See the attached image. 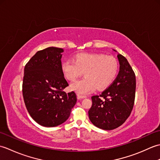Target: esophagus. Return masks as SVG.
I'll return each instance as SVG.
<instances>
[{"label":"esophagus","instance_id":"obj_1","mask_svg":"<svg viewBox=\"0 0 160 160\" xmlns=\"http://www.w3.org/2000/svg\"><path fill=\"white\" fill-rule=\"evenodd\" d=\"M77 96H78V99H82V98H87V96H84V95H82V94H80V93H78V94L77 95Z\"/></svg>","mask_w":160,"mask_h":160}]
</instances>
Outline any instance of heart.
<instances>
[{
	"label": "heart",
	"instance_id": "obj_1",
	"mask_svg": "<svg viewBox=\"0 0 160 160\" xmlns=\"http://www.w3.org/2000/svg\"><path fill=\"white\" fill-rule=\"evenodd\" d=\"M62 71L67 80H73L84 72V77L71 84V89L81 94L97 89H104L113 82L118 72V62L113 57L100 53H81L74 61L62 63Z\"/></svg>",
	"mask_w": 160,
	"mask_h": 160
}]
</instances>
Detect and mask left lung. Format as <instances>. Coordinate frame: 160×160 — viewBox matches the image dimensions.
<instances>
[{
    "label": "left lung",
    "instance_id": "obj_1",
    "mask_svg": "<svg viewBox=\"0 0 160 160\" xmlns=\"http://www.w3.org/2000/svg\"><path fill=\"white\" fill-rule=\"evenodd\" d=\"M115 51V50H114ZM120 71L115 80L100 95L93 96L89 111L91 122L104 130H113L127 120L133 108L136 80L128 60L118 54Z\"/></svg>",
    "mask_w": 160,
    "mask_h": 160
}]
</instances>
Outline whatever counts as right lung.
<instances>
[{
	"label": "right lung",
	"mask_w": 160,
	"mask_h": 160,
	"mask_svg": "<svg viewBox=\"0 0 160 160\" xmlns=\"http://www.w3.org/2000/svg\"><path fill=\"white\" fill-rule=\"evenodd\" d=\"M63 49L51 47L37 52L24 69L22 96L27 110L37 123L56 127L69 118L77 101L62 71Z\"/></svg>",
	"instance_id": "1"
}]
</instances>
